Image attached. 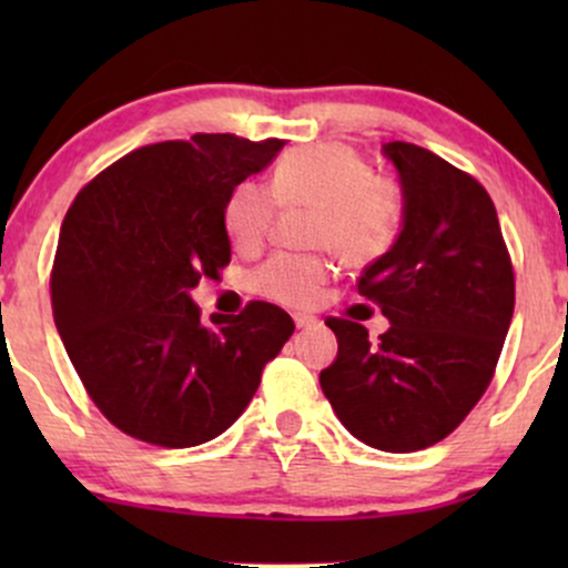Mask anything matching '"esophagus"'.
I'll return each mask as SVG.
<instances>
[{
    "label": "esophagus",
    "instance_id": "1",
    "mask_svg": "<svg viewBox=\"0 0 568 568\" xmlns=\"http://www.w3.org/2000/svg\"><path fill=\"white\" fill-rule=\"evenodd\" d=\"M293 323H296V328H312V325H317V317L296 312V315H293Z\"/></svg>",
    "mask_w": 568,
    "mask_h": 568
}]
</instances>
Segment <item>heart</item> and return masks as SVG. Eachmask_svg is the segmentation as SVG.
Here are the masks:
<instances>
[{"label":"heart","mask_w":568,"mask_h":568,"mask_svg":"<svg viewBox=\"0 0 568 568\" xmlns=\"http://www.w3.org/2000/svg\"><path fill=\"white\" fill-rule=\"evenodd\" d=\"M277 205L312 207L310 243L334 247L347 264L366 266L393 251L406 219V192L344 143L293 149L277 162L272 189L240 181L224 205V232L243 253L258 251L275 224ZM331 277L323 253H277L253 270L251 291L285 306L317 302Z\"/></svg>","instance_id":"obj_1"}]
</instances>
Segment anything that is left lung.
Here are the masks:
<instances>
[{
  "label": "left lung",
  "mask_w": 568,
  "mask_h": 568,
  "mask_svg": "<svg viewBox=\"0 0 568 568\" xmlns=\"http://www.w3.org/2000/svg\"><path fill=\"white\" fill-rule=\"evenodd\" d=\"M384 154L400 173L406 219L357 293L382 306L389 328L371 342L361 323L328 317L338 355L321 387L357 440L408 454L452 435L484 397L513 321L515 275L497 207L470 173L406 141L384 143Z\"/></svg>",
  "instance_id": "left-lung-1"
}]
</instances>
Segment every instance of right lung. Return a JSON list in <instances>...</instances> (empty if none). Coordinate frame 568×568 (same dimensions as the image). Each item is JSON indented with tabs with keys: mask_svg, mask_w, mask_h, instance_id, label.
I'll use <instances>...</instances> for the list:
<instances>
[{
	"mask_svg": "<svg viewBox=\"0 0 568 568\" xmlns=\"http://www.w3.org/2000/svg\"><path fill=\"white\" fill-rule=\"evenodd\" d=\"M285 141L197 133L112 162L71 202L50 298L90 400L130 438L162 448L234 425L293 334L288 312L251 302L200 323L189 291L230 264L226 197Z\"/></svg>",
	"mask_w": 568,
	"mask_h": 568,
	"instance_id": "add662e5",
	"label": "right lung"
}]
</instances>
